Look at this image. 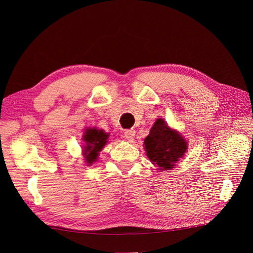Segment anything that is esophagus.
Segmentation results:
<instances>
[{
    "label": "esophagus",
    "mask_w": 253,
    "mask_h": 253,
    "mask_svg": "<svg viewBox=\"0 0 253 253\" xmlns=\"http://www.w3.org/2000/svg\"><path fill=\"white\" fill-rule=\"evenodd\" d=\"M124 135H125V138L126 140H133L134 136H135V129H126Z\"/></svg>",
    "instance_id": "34e87169"
}]
</instances>
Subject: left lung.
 <instances>
[{
	"label": "left lung",
	"mask_w": 253,
	"mask_h": 253,
	"mask_svg": "<svg viewBox=\"0 0 253 253\" xmlns=\"http://www.w3.org/2000/svg\"><path fill=\"white\" fill-rule=\"evenodd\" d=\"M188 144L179 132L172 129L159 118L153 125L149 136L144 139V150L151 163L159 171L171 170L185 155Z\"/></svg>",
	"instance_id": "left-lung-1"
}]
</instances>
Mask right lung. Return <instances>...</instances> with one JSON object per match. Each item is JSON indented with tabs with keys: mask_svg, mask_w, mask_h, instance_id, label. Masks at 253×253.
Returning <instances> with one entry per match:
<instances>
[{
	"mask_svg": "<svg viewBox=\"0 0 253 253\" xmlns=\"http://www.w3.org/2000/svg\"><path fill=\"white\" fill-rule=\"evenodd\" d=\"M109 134L103 132V129H98L96 127H87L84 132L82 140L83 145V155L85 158L87 165H91L96 162L98 154L104 145L108 143Z\"/></svg>",
	"mask_w": 253,
	"mask_h": 253,
	"instance_id": "1",
	"label": "right lung"
}]
</instances>
